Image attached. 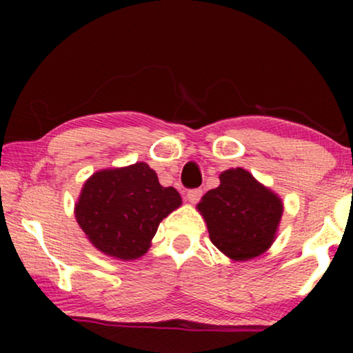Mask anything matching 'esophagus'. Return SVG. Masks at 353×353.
I'll list each match as a JSON object with an SVG mask.
<instances>
[{
    "label": "esophagus",
    "instance_id": "1",
    "mask_svg": "<svg viewBox=\"0 0 353 353\" xmlns=\"http://www.w3.org/2000/svg\"><path fill=\"white\" fill-rule=\"evenodd\" d=\"M202 194H204V190L202 189H190L188 192V201L192 202V204H196V202H199Z\"/></svg>",
    "mask_w": 353,
    "mask_h": 353
}]
</instances>
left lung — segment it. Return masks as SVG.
Here are the masks:
<instances>
[{
    "instance_id": "1",
    "label": "left lung",
    "mask_w": 353,
    "mask_h": 353,
    "mask_svg": "<svg viewBox=\"0 0 353 353\" xmlns=\"http://www.w3.org/2000/svg\"><path fill=\"white\" fill-rule=\"evenodd\" d=\"M219 179V188L210 189L197 204L212 244L234 261L264 254L281 222V197L242 168L224 171Z\"/></svg>"
}]
</instances>
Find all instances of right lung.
<instances>
[{
  "label": "right lung",
  "instance_id": "add662e5",
  "mask_svg": "<svg viewBox=\"0 0 353 353\" xmlns=\"http://www.w3.org/2000/svg\"><path fill=\"white\" fill-rule=\"evenodd\" d=\"M182 204L145 163L104 169L83 185L74 214L91 244L111 257L132 261L148 252L161 221Z\"/></svg>",
  "mask_w": 353,
  "mask_h": 353
}]
</instances>
